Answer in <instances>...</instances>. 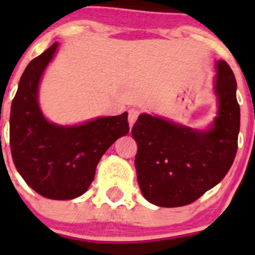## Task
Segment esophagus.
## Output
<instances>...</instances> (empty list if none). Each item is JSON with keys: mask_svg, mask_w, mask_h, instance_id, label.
<instances>
[{"mask_svg": "<svg viewBox=\"0 0 255 255\" xmlns=\"http://www.w3.org/2000/svg\"><path fill=\"white\" fill-rule=\"evenodd\" d=\"M139 114H140V112H139L138 108H130L129 110V116H128V120H129L130 128L134 125V123L136 121V119H138Z\"/></svg>", "mask_w": 255, "mask_h": 255, "instance_id": "esophagus-1", "label": "esophagus"}]
</instances>
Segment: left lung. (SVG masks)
I'll return each instance as SVG.
<instances>
[{
    "label": "left lung",
    "mask_w": 255,
    "mask_h": 255,
    "mask_svg": "<svg viewBox=\"0 0 255 255\" xmlns=\"http://www.w3.org/2000/svg\"><path fill=\"white\" fill-rule=\"evenodd\" d=\"M218 117L209 131H197L150 115L131 129L138 143L135 167L144 198L159 207L190 204L216 186L238 150L240 106L236 80L226 61L217 62Z\"/></svg>",
    "instance_id": "1"
}]
</instances>
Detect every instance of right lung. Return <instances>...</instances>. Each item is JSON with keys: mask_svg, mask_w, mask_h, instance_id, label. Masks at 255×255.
Listing matches in <instances>:
<instances>
[{"mask_svg": "<svg viewBox=\"0 0 255 255\" xmlns=\"http://www.w3.org/2000/svg\"><path fill=\"white\" fill-rule=\"evenodd\" d=\"M55 42L22 73L10 114V148L19 173L49 199H73L87 191L101 157L129 132L128 114L101 117L80 126L48 123L37 101L38 84L57 49Z\"/></svg>", "mask_w": 255, "mask_h": 255, "instance_id": "add662e5", "label": "right lung"}]
</instances>
